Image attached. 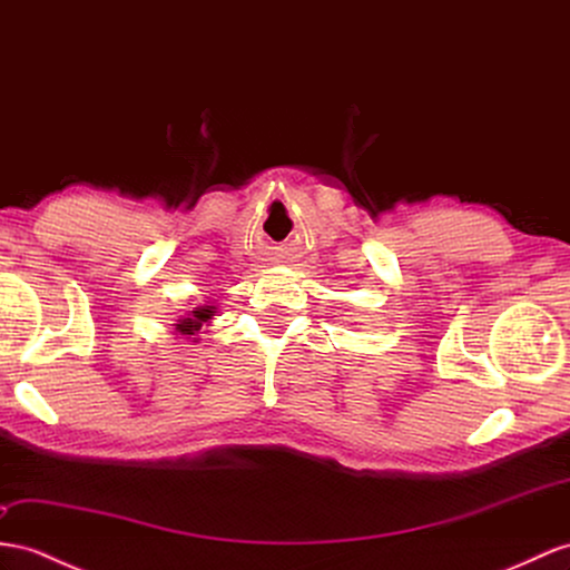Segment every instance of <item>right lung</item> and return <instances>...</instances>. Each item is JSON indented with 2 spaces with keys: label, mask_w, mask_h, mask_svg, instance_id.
<instances>
[{
  "label": "right lung",
  "mask_w": 570,
  "mask_h": 570,
  "mask_svg": "<svg viewBox=\"0 0 570 570\" xmlns=\"http://www.w3.org/2000/svg\"><path fill=\"white\" fill-rule=\"evenodd\" d=\"M214 313H216L214 305H197L195 311L187 313V317L178 320V325H175V330H178L185 340L197 342V334H199L202 325L209 323V320L214 317Z\"/></svg>",
  "instance_id": "obj_1"
}]
</instances>
